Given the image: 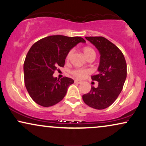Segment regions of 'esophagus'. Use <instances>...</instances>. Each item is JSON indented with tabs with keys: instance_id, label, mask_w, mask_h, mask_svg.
I'll return each mask as SVG.
<instances>
[{
	"instance_id": "esophagus-1",
	"label": "esophagus",
	"mask_w": 146,
	"mask_h": 146,
	"mask_svg": "<svg viewBox=\"0 0 146 146\" xmlns=\"http://www.w3.org/2000/svg\"><path fill=\"white\" fill-rule=\"evenodd\" d=\"M75 83H76V84H82V82L80 80H78V79H75Z\"/></svg>"
}]
</instances>
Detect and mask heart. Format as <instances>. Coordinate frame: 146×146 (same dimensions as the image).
<instances>
[{
  "label": "heart",
  "instance_id": "obj_1",
  "mask_svg": "<svg viewBox=\"0 0 146 146\" xmlns=\"http://www.w3.org/2000/svg\"><path fill=\"white\" fill-rule=\"evenodd\" d=\"M84 54L86 55V56L88 58L90 56H91L92 54H94L95 55V51L94 50L90 47H85L84 50ZM73 52V50H71L69 51V52L67 53V56H66V59L67 60H69L70 58H71V56ZM72 74L74 75L75 77H76L77 78L79 79H83L86 76L87 74L90 73V71L89 69H81V68H78V69H75L74 70L71 71Z\"/></svg>",
  "mask_w": 146,
  "mask_h": 146
}]
</instances>
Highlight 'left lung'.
Returning a JSON list of instances; mask_svg holds the SVG:
<instances>
[{
    "label": "left lung",
    "mask_w": 146,
    "mask_h": 146,
    "mask_svg": "<svg viewBox=\"0 0 146 146\" xmlns=\"http://www.w3.org/2000/svg\"><path fill=\"white\" fill-rule=\"evenodd\" d=\"M86 39L98 50L100 60L98 74L92 76V80L98 82V86L92 87L82 98L88 106L102 110L110 106L122 91L127 77V63L122 52L106 38L92 36Z\"/></svg>",
    "instance_id": "obj_1"
}]
</instances>
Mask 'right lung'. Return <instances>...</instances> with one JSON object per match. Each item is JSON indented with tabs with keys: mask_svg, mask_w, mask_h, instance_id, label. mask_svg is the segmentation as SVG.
Wrapping results in <instances>:
<instances>
[{
	"mask_svg": "<svg viewBox=\"0 0 146 146\" xmlns=\"http://www.w3.org/2000/svg\"><path fill=\"white\" fill-rule=\"evenodd\" d=\"M79 42L81 37L60 35L46 37L32 45L23 64L25 88L33 100L44 107L57 104L65 96L73 79L53 77L58 67H63L67 53Z\"/></svg>",
	"mask_w": 146,
	"mask_h": 146,
	"instance_id": "1",
	"label": "right lung"
}]
</instances>
